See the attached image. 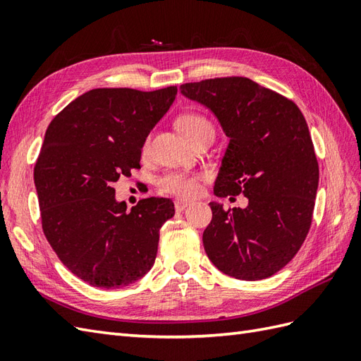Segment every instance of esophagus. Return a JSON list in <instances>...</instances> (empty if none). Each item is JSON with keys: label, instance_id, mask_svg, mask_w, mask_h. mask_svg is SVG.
<instances>
[{"label": "esophagus", "instance_id": "1", "mask_svg": "<svg viewBox=\"0 0 361 361\" xmlns=\"http://www.w3.org/2000/svg\"><path fill=\"white\" fill-rule=\"evenodd\" d=\"M190 204H192V202L188 201V200H177V201H175V210L183 212L184 209L189 207Z\"/></svg>", "mask_w": 361, "mask_h": 361}]
</instances>
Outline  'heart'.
<instances>
[{"label":"heart","instance_id":"b5f03b06","mask_svg":"<svg viewBox=\"0 0 361 361\" xmlns=\"http://www.w3.org/2000/svg\"><path fill=\"white\" fill-rule=\"evenodd\" d=\"M177 128L189 142L195 140L198 135H201L206 131L214 133L212 123L204 116H201L198 113L181 114L177 118ZM142 151L143 154L149 152V140L145 142ZM200 178H201L200 173L172 171V172H166L163 177H160L159 181H157V186H159V189L163 193H169V195L192 197L200 190Z\"/></svg>","mask_w":361,"mask_h":361}]
</instances>
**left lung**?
Wrapping results in <instances>:
<instances>
[{"label":"left lung","instance_id":"8db88e82","mask_svg":"<svg viewBox=\"0 0 361 361\" xmlns=\"http://www.w3.org/2000/svg\"><path fill=\"white\" fill-rule=\"evenodd\" d=\"M180 90L207 106L230 138L215 195L248 200L245 209L228 210L210 202L204 250L227 276L267 279L293 259L311 227L319 163L307 120L293 100L247 78L206 79Z\"/></svg>","mask_w":361,"mask_h":361}]
</instances>
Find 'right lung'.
<instances>
[{
  "instance_id": "obj_1",
  "label": "right lung",
  "mask_w": 361,
  "mask_h": 361,
  "mask_svg": "<svg viewBox=\"0 0 361 361\" xmlns=\"http://www.w3.org/2000/svg\"><path fill=\"white\" fill-rule=\"evenodd\" d=\"M177 87L96 88L51 120L35 164L44 235L61 262L97 288L131 285L152 269L169 198L126 212L113 183L140 168L147 134L168 113Z\"/></svg>"
}]
</instances>
